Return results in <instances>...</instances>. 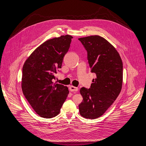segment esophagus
I'll use <instances>...</instances> for the list:
<instances>
[{"instance_id":"esophagus-1","label":"esophagus","mask_w":146,"mask_h":146,"mask_svg":"<svg viewBox=\"0 0 146 146\" xmlns=\"http://www.w3.org/2000/svg\"><path fill=\"white\" fill-rule=\"evenodd\" d=\"M70 90L71 91H78V88L76 87H74L73 85L70 86Z\"/></svg>"}]
</instances>
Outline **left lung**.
<instances>
[{"instance_id": "1", "label": "left lung", "mask_w": 146, "mask_h": 146, "mask_svg": "<svg viewBox=\"0 0 146 146\" xmlns=\"http://www.w3.org/2000/svg\"><path fill=\"white\" fill-rule=\"evenodd\" d=\"M88 53L91 72L96 74L89 89L82 87L83 100L79 105L84 118L100 117L114 103L121 90L123 62L119 53L110 42L99 35L78 39Z\"/></svg>"}]
</instances>
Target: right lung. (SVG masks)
I'll return each mask as SVG.
<instances>
[{
  "label": "right lung",
  "instance_id": "1",
  "mask_svg": "<svg viewBox=\"0 0 146 146\" xmlns=\"http://www.w3.org/2000/svg\"><path fill=\"white\" fill-rule=\"evenodd\" d=\"M73 36L53 38L43 42L27 58L23 66L21 89L32 108L41 117L59 114L69 93L66 86L54 83Z\"/></svg>",
  "mask_w": 146,
  "mask_h": 146
}]
</instances>
